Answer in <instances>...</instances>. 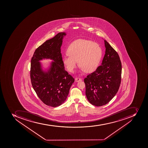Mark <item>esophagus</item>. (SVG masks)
Returning a JSON list of instances; mask_svg holds the SVG:
<instances>
[{"label": "esophagus", "mask_w": 148, "mask_h": 148, "mask_svg": "<svg viewBox=\"0 0 148 148\" xmlns=\"http://www.w3.org/2000/svg\"><path fill=\"white\" fill-rule=\"evenodd\" d=\"M75 80L76 82H79V81H81L82 80V79L79 78H76L75 79Z\"/></svg>", "instance_id": "esophagus-1"}]
</instances>
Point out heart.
Wrapping results in <instances>:
<instances>
[{
	"label": "heart",
	"instance_id": "heart-1",
	"mask_svg": "<svg viewBox=\"0 0 148 148\" xmlns=\"http://www.w3.org/2000/svg\"><path fill=\"white\" fill-rule=\"evenodd\" d=\"M68 55L62 61L67 70L73 72L78 61L82 71L91 73L98 67L102 55L99 44L86 39H78L72 42L67 49Z\"/></svg>",
	"mask_w": 148,
	"mask_h": 148
}]
</instances>
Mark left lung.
<instances>
[{
  "label": "left lung",
  "instance_id": "left-lung-1",
  "mask_svg": "<svg viewBox=\"0 0 148 148\" xmlns=\"http://www.w3.org/2000/svg\"><path fill=\"white\" fill-rule=\"evenodd\" d=\"M106 52L101 65L84 79L86 95L91 104L101 106L109 102L120 86L122 64L118 53L104 40Z\"/></svg>",
  "mask_w": 148,
  "mask_h": 148
}]
</instances>
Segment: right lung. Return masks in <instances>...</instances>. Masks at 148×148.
<instances>
[{
    "mask_svg": "<svg viewBox=\"0 0 148 148\" xmlns=\"http://www.w3.org/2000/svg\"><path fill=\"white\" fill-rule=\"evenodd\" d=\"M66 33H59L35 50L31 60L30 79L33 88L45 105L59 106L66 99L75 79L65 70L61 47ZM49 58L53 62L47 71H44L39 61Z\"/></svg>",
    "mask_w": 148,
    "mask_h": 148,
    "instance_id": "1",
    "label": "right lung"
}]
</instances>
